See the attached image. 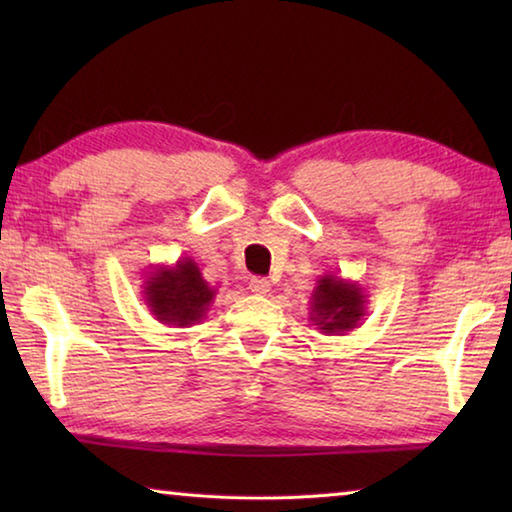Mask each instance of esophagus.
<instances>
[{"mask_svg": "<svg viewBox=\"0 0 512 512\" xmlns=\"http://www.w3.org/2000/svg\"><path fill=\"white\" fill-rule=\"evenodd\" d=\"M248 289L255 293V296H266L268 291H271V282L266 280V277H250L248 282Z\"/></svg>", "mask_w": 512, "mask_h": 512, "instance_id": "1", "label": "esophagus"}]
</instances>
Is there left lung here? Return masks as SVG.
<instances>
[{
	"mask_svg": "<svg viewBox=\"0 0 512 512\" xmlns=\"http://www.w3.org/2000/svg\"><path fill=\"white\" fill-rule=\"evenodd\" d=\"M368 314V296L357 282L325 273L311 291L309 320L327 336H343L363 323Z\"/></svg>",
	"mask_w": 512,
	"mask_h": 512,
	"instance_id": "obj_1",
	"label": "left lung"
}]
</instances>
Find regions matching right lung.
Listing matches in <instances>:
<instances>
[{
  "mask_svg": "<svg viewBox=\"0 0 512 512\" xmlns=\"http://www.w3.org/2000/svg\"><path fill=\"white\" fill-rule=\"evenodd\" d=\"M142 298L162 325L192 327L207 316L216 289L203 280L192 257H180L176 264L151 266V271H146Z\"/></svg>",
  "mask_w": 512,
  "mask_h": 512,
  "instance_id": "obj_1",
  "label": "right lung"
}]
</instances>
